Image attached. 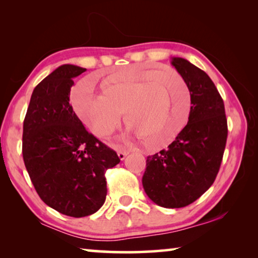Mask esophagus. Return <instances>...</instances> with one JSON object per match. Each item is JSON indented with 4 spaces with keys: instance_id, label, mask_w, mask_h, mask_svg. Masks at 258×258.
<instances>
[{
    "instance_id": "1",
    "label": "esophagus",
    "mask_w": 258,
    "mask_h": 258,
    "mask_svg": "<svg viewBox=\"0 0 258 258\" xmlns=\"http://www.w3.org/2000/svg\"><path fill=\"white\" fill-rule=\"evenodd\" d=\"M127 155H128L127 151H118V157H119L120 160H124L125 157Z\"/></svg>"
}]
</instances>
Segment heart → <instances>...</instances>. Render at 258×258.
Listing matches in <instances>:
<instances>
[{
	"label": "heart",
	"mask_w": 258,
	"mask_h": 258,
	"mask_svg": "<svg viewBox=\"0 0 258 258\" xmlns=\"http://www.w3.org/2000/svg\"><path fill=\"white\" fill-rule=\"evenodd\" d=\"M172 79H177L185 87ZM103 94L94 93L89 83H82L73 95L81 120L99 138L110 135L118 126L121 112L140 137L157 140L159 148L177 137L189 117L190 93L177 74L133 66L112 74L102 82Z\"/></svg>",
	"instance_id": "b5f03b06"
}]
</instances>
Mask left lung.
Returning a JSON list of instances; mask_svg holds the SVG:
<instances>
[{"mask_svg": "<svg viewBox=\"0 0 258 258\" xmlns=\"http://www.w3.org/2000/svg\"><path fill=\"white\" fill-rule=\"evenodd\" d=\"M172 64L190 91L189 120L167 149L148 156L142 184L158 206L181 208L202 197L215 181L228 121L223 99L207 74L183 58H173Z\"/></svg>", "mask_w": 258, "mask_h": 258, "instance_id": "1", "label": "left lung"}]
</instances>
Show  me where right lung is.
<instances>
[{"instance_id":"1","label":"right lung","mask_w":258,"mask_h":258,"mask_svg":"<svg viewBox=\"0 0 258 258\" xmlns=\"http://www.w3.org/2000/svg\"><path fill=\"white\" fill-rule=\"evenodd\" d=\"M85 68L62 64L35 87L24 120L23 157L35 190L63 215L98 212L107 196V169L120 159L89 133L69 104L74 77Z\"/></svg>"}]
</instances>
